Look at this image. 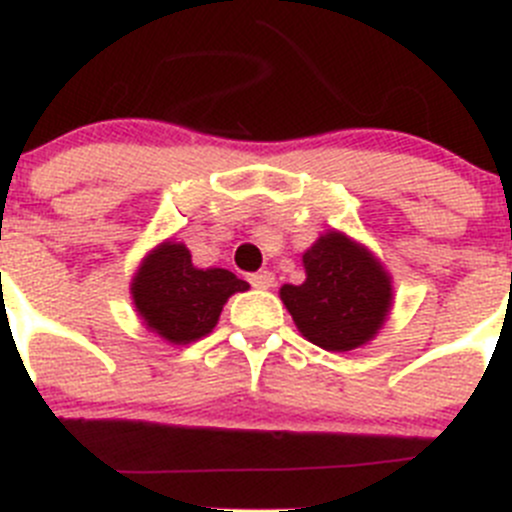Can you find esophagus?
Masks as SVG:
<instances>
[{
	"mask_svg": "<svg viewBox=\"0 0 512 512\" xmlns=\"http://www.w3.org/2000/svg\"><path fill=\"white\" fill-rule=\"evenodd\" d=\"M250 283H252V288L267 290V288H272L275 278H272V272L260 270V272H255V275H250Z\"/></svg>",
	"mask_w": 512,
	"mask_h": 512,
	"instance_id": "34e87169",
	"label": "esophagus"
}]
</instances>
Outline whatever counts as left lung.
<instances>
[{"instance_id":"1","label":"left lung","mask_w":512,"mask_h":512,"mask_svg":"<svg viewBox=\"0 0 512 512\" xmlns=\"http://www.w3.org/2000/svg\"><path fill=\"white\" fill-rule=\"evenodd\" d=\"M305 283L283 285L280 298L298 331L326 351H353L384 326L394 290L389 272L343 232L321 234L303 255Z\"/></svg>"}]
</instances>
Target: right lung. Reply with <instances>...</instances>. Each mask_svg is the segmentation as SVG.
Returning <instances> with one entry per match:
<instances>
[{"label":"right lung","instance_id":"obj_1","mask_svg":"<svg viewBox=\"0 0 512 512\" xmlns=\"http://www.w3.org/2000/svg\"><path fill=\"white\" fill-rule=\"evenodd\" d=\"M247 288L245 280L224 267H194L181 242H161L133 275L131 298L148 331L184 346L212 333L229 295Z\"/></svg>","mask_w":512,"mask_h":512}]
</instances>
